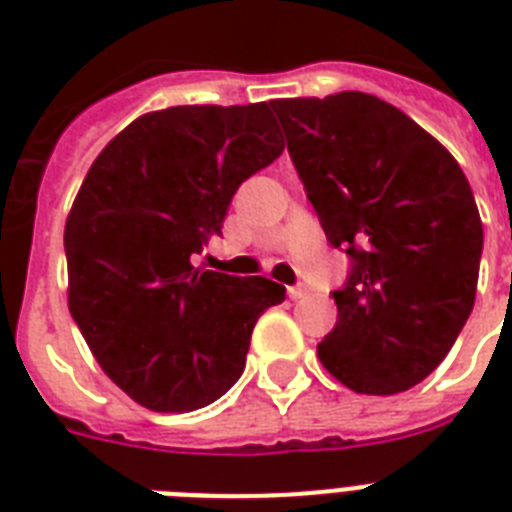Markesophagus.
Here are the masks:
<instances>
[{
  "instance_id": "1",
  "label": "esophagus",
  "mask_w": 512,
  "mask_h": 512,
  "mask_svg": "<svg viewBox=\"0 0 512 512\" xmlns=\"http://www.w3.org/2000/svg\"><path fill=\"white\" fill-rule=\"evenodd\" d=\"M287 292H289V297H292V300H303V297H308V287H303V284H297V287H289Z\"/></svg>"
}]
</instances>
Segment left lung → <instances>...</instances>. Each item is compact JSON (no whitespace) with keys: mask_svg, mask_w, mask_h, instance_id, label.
<instances>
[{"mask_svg":"<svg viewBox=\"0 0 512 512\" xmlns=\"http://www.w3.org/2000/svg\"><path fill=\"white\" fill-rule=\"evenodd\" d=\"M332 247L350 257L319 358L345 388L390 396L452 350L476 303L484 225L454 156L366 92L271 100Z\"/></svg>","mask_w":512,"mask_h":512,"instance_id":"obj_1","label":"left lung"}]
</instances>
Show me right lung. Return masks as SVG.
<instances>
[{
    "instance_id": "add662e5",
    "label": "right lung",
    "mask_w": 512,
    "mask_h": 512,
    "mask_svg": "<svg viewBox=\"0 0 512 512\" xmlns=\"http://www.w3.org/2000/svg\"><path fill=\"white\" fill-rule=\"evenodd\" d=\"M268 103L140 116L92 162L66 220L68 311L103 372L154 412H193L239 380L287 289L193 260L233 193L279 159Z\"/></svg>"
}]
</instances>
